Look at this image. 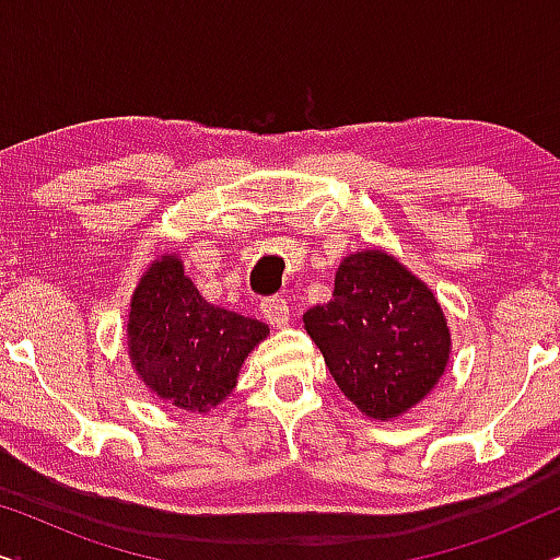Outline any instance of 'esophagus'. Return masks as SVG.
<instances>
[{
  "instance_id": "obj_1",
  "label": "esophagus",
  "mask_w": 560,
  "mask_h": 560,
  "mask_svg": "<svg viewBox=\"0 0 560 560\" xmlns=\"http://www.w3.org/2000/svg\"><path fill=\"white\" fill-rule=\"evenodd\" d=\"M262 316L270 326L282 328L290 324V308L285 303V298H265L262 301Z\"/></svg>"
}]
</instances>
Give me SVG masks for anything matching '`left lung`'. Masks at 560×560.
I'll use <instances>...</instances> for the list:
<instances>
[{
    "label": "left lung",
    "instance_id": "left-lung-1",
    "mask_svg": "<svg viewBox=\"0 0 560 560\" xmlns=\"http://www.w3.org/2000/svg\"><path fill=\"white\" fill-rule=\"evenodd\" d=\"M303 324L341 393L374 420L416 408L451 359L439 298L385 249L343 257L331 301L305 311Z\"/></svg>",
    "mask_w": 560,
    "mask_h": 560
}]
</instances>
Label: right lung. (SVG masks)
<instances>
[{
  "label": "right lung",
  "instance_id": "add662e5",
  "mask_svg": "<svg viewBox=\"0 0 560 560\" xmlns=\"http://www.w3.org/2000/svg\"><path fill=\"white\" fill-rule=\"evenodd\" d=\"M267 336L262 320L206 301L178 255L152 259L129 303L127 351L137 377L158 400L188 412L224 402L244 359Z\"/></svg>",
  "mask_w": 560,
  "mask_h": 560
}]
</instances>
